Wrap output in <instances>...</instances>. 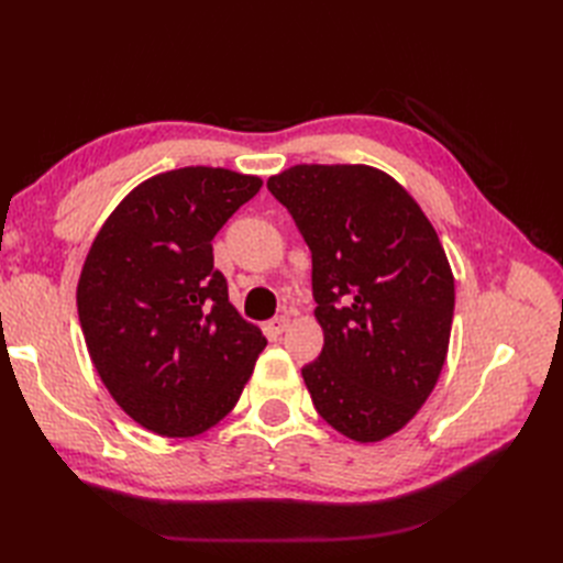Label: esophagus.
I'll return each instance as SVG.
<instances>
[{
	"label": "esophagus",
	"mask_w": 563,
	"mask_h": 563,
	"mask_svg": "<svg viewBox=\"0 0 563 563\" xmlns=\"http://www.w3.org/2000/svg\"><path fill=\"white\" fill-rule=\"evenodd\" d=\"M288 329V317H275L272 321H267V333L272 335H282Z\"/></svg>",
	"instance_id": "34e87169"
}]
</instances>
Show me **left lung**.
Segmentation results:
<instances>
[{"instance_id":"1","label":"left lung","mask_w":563,"mask_h":563,"mask_svg":"<svg viewBox=\"0 0 563 563\" xmlns=\"http://www.w3.org/2000/svg\"><path fill=\"white\" fill-rule=\"evenodd\" d=\"M312 251L319 360L302 368L317 413L360 444L399 432L446 362L455 284L418 201L380 168L298 164L269 176Z\"/></svg>"}]
</instances>
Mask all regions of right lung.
I'll return each instance as SVG.
<instances>
[{
  "label": "right lung",
  "mask_w": 563,
  "mask_h": 563,
  "mask_svg": "<svg viewBox=\"0 0 563 563\" xmlns=\"http://www.w3.org/2000/svg\"><path fill=\"white\" fill-rule=\"evenodd\" d=\"M261 185L213 166L152 176L117 203L87 253L77 284L87 350L119 408L150 432L211 430L267 345L230 302L211 246Z\"/></svg>",
  "instance_id": "add662e5"
}]
</instances>
